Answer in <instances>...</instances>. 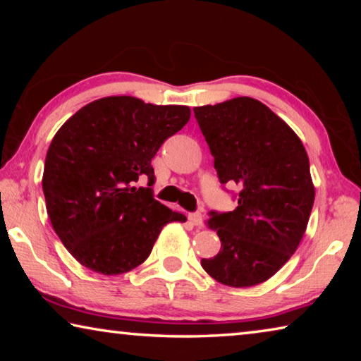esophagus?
Instances as JSON below:
<instances>
[{
	"label": "esophagus",
	"mask_w": 361,
	"mask_h": 361,
	"mask_svg": "<svg viewBox=\"0 0 361 361\" xmlns=\"http://www.w3.org/2000/svg\"><path fill=\"white\" fill-rule=\"evenodd\" d=\"M189 221H191L194 226H197V228H202V226H204L202 213H199V212L191 213V215H189Z\"/></svg>",
	"instance_id": "obj_1"
}]
</instances>
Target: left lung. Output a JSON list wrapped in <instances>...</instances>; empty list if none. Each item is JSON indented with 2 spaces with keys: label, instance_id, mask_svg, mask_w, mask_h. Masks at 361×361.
I'll use <instances>...</instances> for the list:
<instances>
[{
  "label": "left lung",
  "instance_id": "8db88e82",
  "mask_svg": "<svg viewBox=\"0 0 361 361\" xmlns=\"http://www.w3.org/2000/svg\"><path fill=\"white\" fill-rule=\"evenodd\" d=\"M221 185H237L235 210L209 215L221 250L200 264L224 285L271 279L301 242L315 189L309 157L288 124L261 102L237 97L194 108Z\"/></svg>",
  "mask_w": 361,
  "mask_h": 361
}]
</instances>
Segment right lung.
I'll use <instances>...</instances> for the list:
<instances>
[{
    "label": "right lung",
    "instance_id": "add662e5",
    "mask_svg": "<svg viewBox=\"0 0 361 361\" xmlns=\"http://www.w3.org/2000/svg\"><path fill=\"white\" fill-rule=\"evenodd\" d=\"M191 109L135 97L95 100L60 127L49 146L42 191L52 228L90 271L118 276L148 258L159 232L186 216L152 195L151 159L186 126ZM148 179V188H137Z\"/></svg>",
    "mask_w": 361,
    "mask_h": 361
}]
</instances>
